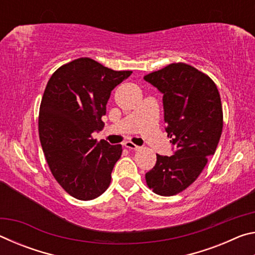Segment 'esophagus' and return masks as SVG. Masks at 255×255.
<instances>
[{"label": "esophagus", "instance_id": "obj_1", "mask_svg": "<svg viewBox=\"0 0 255 255\" xmlns=\"http://www.w3.org/2000/svg\"><path fill=\"white\" fill-rule=\"evenodd\" d=\"M125 146H126L127 148H129V149H133V150H137V149H139L140 147L138 145H136V144H133L132 141H126V143H125Z\"/></svg>", "mask_w": 255, "mask_h": 255}]
</instances>
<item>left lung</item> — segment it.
<instances>
[{"mask_svg": "<svg viewBox=\"0 0 255 255\" xmlns=\"http://www.w3.org/2000/svg\"><path fill=\"white\" fill-rule=\"evenodd\" d=\"M163 93L167 137L175 146L172 156L156 154L145 174L154 193L175 196L191 185L215 154L223 130V107L210 77L185 63H172L144 76Z\"/></svg>", "mask_w": 255, "mask_h": 255, "instance_id": "8db88e82", "label": "left lung"}]
</instances>
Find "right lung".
I'll return each mask as SVG.
<instances>
[{"label": "right lung", "instance_id": "obj_1", "mask_svg": "<svg viewBox=\"0 0 255 255\" xmlns=\"http://www.w3.org/2000/svg\"><path fill=\"white\" fill-rule=\"evenodd\" d=\"M131 73L81 57L57 68L46 85L38 119L40 143L55 180L76 199H96L110 185L123 147L97 143L92 132L105 126L111 91Z\"/></svg>", "mask_w": 255, "mask_h": 255}]
</instances>
